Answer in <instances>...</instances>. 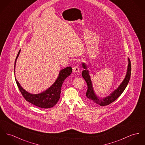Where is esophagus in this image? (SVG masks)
Masks as SVG:
<instances>
[{"mask_svg":"<svg viewBox=\"0 0 145 145\" xmlns=\"http://www.w3.org/2000/svg\"><path fill=\"white\" fill-rule=\"evenodd\" d=\"M73 71L74 72H78L79 71V67L78 65H76L75 66H74L73 68Z\"/></svg>","mask_w":145,"mask_h":145,"instance_id":"obj_1","label":"esophagus"}]
</instances>
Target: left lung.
Returning <instances> with one entry per match:
<instances>
[{"instance_id": "8db88e82", "label": "left lung", "mask_w": 145, "mask_h": 145, "mask_svg": "<svg viewBox=\"0 0 145 145\" xmlns=\"http://www.w3.org/2000/svg\"><path fill=\"white\" fill-rule=\"evenodd\" d=\"M128 61H129V64H128L127 73L123 82L120 85V86L115 90H114L109 96L105 97L103 99L99 98L94 93L93 89V87H92L91 81L89 74V71L87 70V67L86 65L84 63L82 64L83 68H84L85 70H83L82 71V76L84 79V80H86L87 84L88 89L86 93V97L87 98V100L89 101V102L91 104L98 105L100 106H106V105H109L110 104L114 102L121 95V94L123 93V91L127 87V85L128 84V83L129 82L130 76H131V62L129 58H128Z\"/></svg>"}]
</instances>
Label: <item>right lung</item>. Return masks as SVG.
<instances>
[{
  "label": "right lung",
  "instance_id": "1",
  "mask_svg": "<svg viewBox=\"0 0 145 145\" xmlns=\"http://www.w3.org/2000/svg\"><path fill=\"white\" fill-rule=\"evenodd\" d=\"M20 50H19L15 61L14 74L16 59L20 54ZM72 71V69L71 67H66V68L62 69L59 73V76L57 80L52 86L45 91L38 94H33L27 92L21 87L16 78L15 80L19 89L25 100L39 108L47 109L55 106L59 99L62 85L65 79H66V78L71 74Z\"/></svg>",
  "mask_w": 145,
  "mask_h": 145
}]
</instances>
